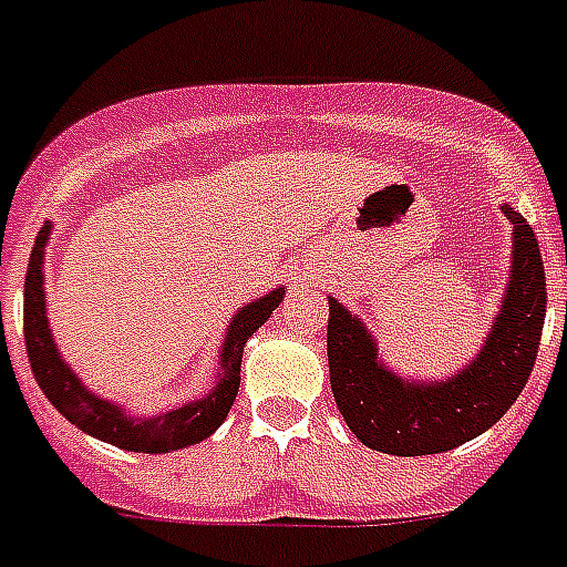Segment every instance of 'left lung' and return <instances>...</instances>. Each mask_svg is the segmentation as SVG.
Returning a JSON list of instances; mask_svg holds the SVG:
<instances>
[{"label":"left lung","mask_w":567,"mask_h":567,"mask_svg":"<svg viewBox=\"0 0 567 567\" xmlns=\"http://www.w3.org/2000/svg\"><path fill=\"white\" fill-rule=\"evenodd\" d=\"M513 270L496 326L473 365L426 386L378 363L374 340L337 299H328L331 392L349 430L386 455H432L487 432L525 389L539 351L548 288L534 227L513 207Z\"/></svg>","instance_id":"obj_1"}]
</instances>
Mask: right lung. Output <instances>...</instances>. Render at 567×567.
<instances>
[{
	"mask_svg": "<svg viewBox=\"0 0 567 567\" xmlns=\"http://www.w3.org/2000/svg\"><path fill=\"white\" fill-rule=\"evenodd\" d=\"M49 233L51 225H42L40 236L33 241L25 274V351L42 394L74 426L106 441V444L130 450V453H169V450L198 444L207 435H213L230 412L236 394H239L241 351H245L247 337L254 334L256 328L274 313V308L282 302L285 288H276L268 297L256 299L233 317L230 328H227V340L221 346V374L204 401L187 403V406L155 417H130L123 415L114 403L100 401L97 394L85 392L83 383L56 354L54 337L49 331V317H45V291H42V250H45Z\"/></svg>",
	"mask_w": 567,
	"mask_h": 567,
	"instance_id": "add662e5",
	"label": "right lung"
}]
</instances>
